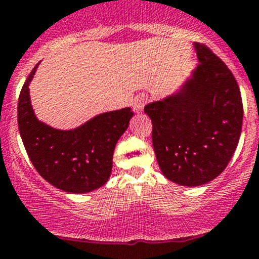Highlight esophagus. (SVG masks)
Here are the masks:
<instances>
[{
  "label": "esophagus",
  "mask_w": 259,
  "mask_h": 259,
  "mask_svg": "<svg viewBox=\"0 0 259 259\" xmlns=\"http://www.w3.org/2000/svg\"><path fill=\"white\" fill-rule=\"evenodd\" d=\"M146 102H147V96L146 94H140V96L136 97L133 99V103H132V108L136 113H141L143 111V107H145Z\"/></svg>",
  "instance_id": "1"
}]
</instances>
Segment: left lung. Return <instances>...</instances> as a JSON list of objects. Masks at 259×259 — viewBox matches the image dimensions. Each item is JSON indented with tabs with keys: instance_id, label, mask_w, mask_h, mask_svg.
<instances>
[{
	"instance_id": "1",
	"label": "left lung",
	"mask_w": 259,
	"mask_h": 259,
	"mask_svg": "<svg viewBox=\"0 0 259 259\" xmlns=\"http://www.w3.org/2000/svg\"><path fill=\"white\" fill-rule=\"evenodd\" d=\"M199 65L174 93L145 106L156 160L166 179L200 186L219 176L240 137L243 104L232 71L201 44Z\"/></svg>"
}]
</instances>
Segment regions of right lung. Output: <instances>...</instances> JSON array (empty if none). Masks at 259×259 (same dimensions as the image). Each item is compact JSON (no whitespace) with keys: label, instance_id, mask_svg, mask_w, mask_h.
I'll list each match as a JSON object with an SVG mask.
<instances>
[{"label":"right lung","instance_id":"right-lung-1","mask_svg":"<svg viewBox=\"0 0 259 259\" xmlns=\"http://www.w3.org/2000/svg\"><path fill=\"white\" fill-rule=\"evenodd\" d=\"M39 65L25 81L17 107L27 155L37 172L55 188L73 194L97 190L111 176L114 147L128 128L132 109L104 112L71 130L54 128L37 118L30 98L29 87Z\"/></svg>","mask_w":259,"mask_h":259}]
</instances>
